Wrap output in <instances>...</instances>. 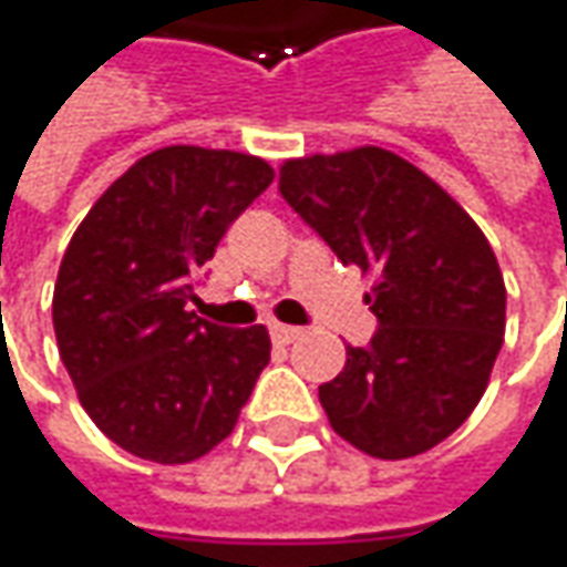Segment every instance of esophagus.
<instances>
[{"mask_svg":"<svg viewBox=\"0 0 567 567\" xmlns=\"http://www.w3.org/2000/svg\"><path fill=\"white\" fill-rule=\"evenodd\" d=\"M269 336H272V342L291 344L301 339V329H295V326H285V322H272V326H269Z\"/></svg>","mask_w":567,"mask_h":567,"instance_id":"esophagus-1","label":"esophagus"}]
</instances>
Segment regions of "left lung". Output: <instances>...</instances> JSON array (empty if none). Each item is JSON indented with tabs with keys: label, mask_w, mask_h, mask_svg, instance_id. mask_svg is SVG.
Listing matches in <instances>:
<instances>
[{
	"label": "left lung",
	"mask_w": 567,
	"mask_h": 567,
	"mask_svg": "<svg viewBox=\"0 0 567 567\" xmlns=\"http://www.w3.org/2000/svg\"><path fill=\"white\" fill-rule=\"evenodd\" d=\"M288 206L377 282L380 329L320 385L332 430L382 461L452 436L486 392L505 336V282L480 225L430 175L380 147L288 159Z\"/></svg>",
	"instance_id": "1"
}]
</instances>
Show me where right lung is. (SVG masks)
Here are the masks:
<instances>
[{
  "label": "right lung",
  "mask_w": 567,
  "mask_h": 567,
  "mask_svg": "<svg viewBox=\"0 0 567 567\" xmlns=\"http://www.w3.org/2000/svg\"><path fill=\"white\" fill-rule=\"evenodd\" d=\"M272 175L260 156L163 147L112 182L71 238L52 291L59 354L90 420L137 458H204L269 363L264 326H216L187 301Z\"/></svg>",
  "instance_id": "add662e5"
}]
</instances>
